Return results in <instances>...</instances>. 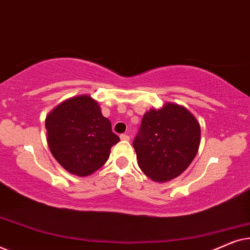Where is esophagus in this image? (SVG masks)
<instances>
[{
  "label": "esophagus",
  "instance_id": "obj_1",
  "mask_svg": "<svg viewBox=\"0 0 250 250\" xmlns=\"http://www.w3.org/2000/svg\"><path fill=\"white\" fill-rule=\"evenodd\" d=\"M121 140H124V141H128L129 136L127 134H121Z\"/></svg>",
  "mask_w": 250,
  "mask_h": 250
}]
</instances>
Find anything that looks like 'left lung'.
Instances as JSON below:
<instances>
[{
    "instance_id": "obj_1",
    "label": "left lung",
    "mask_w": 250,
    "mask_h": 250,
    "mask_svg": "<svg viewBox=\"0 0 250 250\" xmlns=\"http://www.w3.org/2000/svg\"><path fill=\"white\" fill-rule=\"evenodd\" d=\"M199 145L200 125L196 117L172 102L146 111L133 141L139 167L159 183L181 175L196 157Z\"/></svg>"
}]
</instances>
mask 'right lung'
I'll use <instances>...</instances> for the list:
<instances>
[{"label": "right lung", "mask_w": 250, "mask_h": 250, "mask_svg": "<svg viewBox=\"0 0 250 250\" xmlns=\"http://www.w3.org/2000/svg\"><path fill=\"white\" fill-rule=\"evenodd\" d=\"M47 145L70 174L87 176L104 165L119 138L101 114L98 101L83 94L57 105L45 119Z\"/></svg>", "instance_id": "1"}]
</instances>
